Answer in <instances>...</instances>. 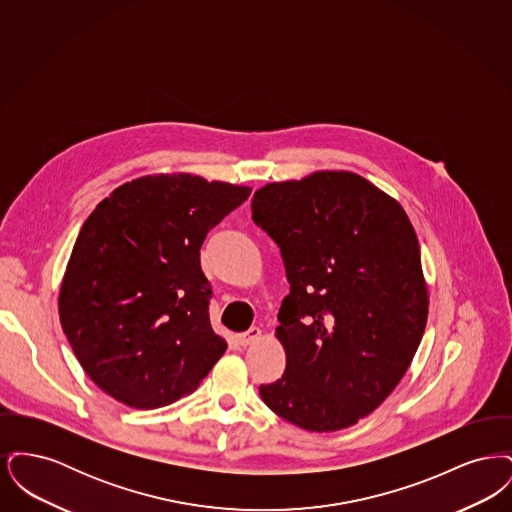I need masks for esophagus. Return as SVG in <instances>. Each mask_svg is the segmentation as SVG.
I'll return each mask as SVG.
<instances>
[{"mask_svg": "<svg viewBox=\"0 0 512 512\" xmlns=\"http://www.w3.org/2000/svg\"><path fill=\"white\" fill-rule=\"evenodd\" d=\"M261 336H263L261 328H257V326H251L247 332L238 334V341H240V345H251V343H255V341L261 340Z\"/></svg>", "mask_w": 512, "mask_h": 512, "instance_id": "obj_1", "label": "esophagus"}]
</instances>
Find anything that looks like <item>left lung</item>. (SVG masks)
I'll list each match as a JSON object with an SVG mask.
<instances>
[{"instance_id":"8db88e82","label":"left lung","mask_w":512,"mask_h":512,"mask_svg":"<svg viewBox=\"0 0 512 512\" xmlns=\"http://www.w3.org/2000/svg\"><path fill=\"white\" fill-rule=\"evenodd\" d=\"M251 209L290 282L276 328L286 370L259 395L303 430L349 428L395 390L426 328L413 224L399 201L347 171L272 182Z\"/></svg>"}]
</instances>
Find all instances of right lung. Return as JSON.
<instances>
[{
    "instance_id": "add662e5",
    "label": "right lung",
    "mask_w": 512,
    "mask_h": 512,
    "mask_svg": "<svg viewBox=\"0 0 512 512\" xmlns=\"http://www.w3.org/2000/svg\"><path fill=\"white\" fill-rule=\"evenodd\" d=\"M249 194L178 172L136 178L98 203L65 270L59 318L99 390L157 409L192 393L219 361L226 340L211 328L199 249Z\"/></svg>"
}]
</instances>
